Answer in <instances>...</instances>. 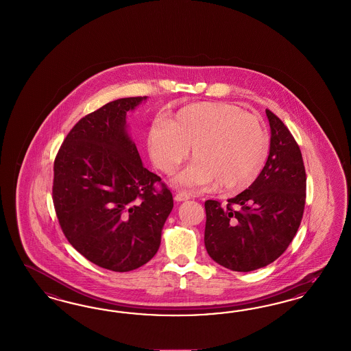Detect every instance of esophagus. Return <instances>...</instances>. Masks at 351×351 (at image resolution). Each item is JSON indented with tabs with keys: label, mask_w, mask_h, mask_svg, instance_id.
<instances>
[{
	"label": "esophagus",
	"mask_w": 351,
	"mask_h": 351,
	"mask_svg": "<svg viewBox=\"0 0 351 351\" xmlns=\"http://www.w3.org/2000/svg\"><path fill=\"white\" fill-rule=\"evenodd\" d=\"M191 199V194L188 191H178L175 194V201L176 202H182V201H188Z\"/></svg>",
	"instance_id": "esophagus-1"
}]
</instances>
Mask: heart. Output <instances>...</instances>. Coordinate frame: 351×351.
Wrapping results in <instances>:
<instances>
[{"instance_id": "1", "label": "heart", "mask_w": 351, "mask_h": 351, "mask_svg": "<svg viewBox=\"0 0 351 351\" xmlns=\"http://www.w3.org/2000/svg\"><path fill=\"white\" fill-rule=\"evenodd\" d=\"M148 147L154 165L172 173L188 158L194 162L176 176L184 186L242 189L252 184L265 166L269 138L261 119L230 103H194L172 119L156 122Z\"/></svg>"}]
</instances>
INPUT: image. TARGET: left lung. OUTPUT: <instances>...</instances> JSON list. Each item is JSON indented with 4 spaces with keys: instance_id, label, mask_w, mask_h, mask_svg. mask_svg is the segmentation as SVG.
I'll return each mask as SVG.
<instances>
[{
    "instance_id": "1",
    "label": "left lung",
    "mask_w": 351,
    "mask_h": 351,
    "mask_svg": "<svg viewBox=\"0 0 351 351\" xmlns=\"http://www.w3.org/2000/svg\"><path fill=\"white\" fill-rule=\"evenodd\" d=\"M270 150L248 189L228 199L204 202L207 254L233 271H252L282 255L296 235L306 199V173L298 143L266 109Z\"/></svg>"
}]
</instances>
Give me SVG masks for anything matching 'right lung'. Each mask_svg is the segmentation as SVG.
Here are the masks:
<instances>
[{"mask_svg":"<svg viewBox=\"0 0 351 351\" xmlns=\"http://www.w3.org/2000/svg\"><path fill=\"white\" fill-rule=\"evenodd\" d=\"M144 100L117 99L81 118L53 162V207L65 238L88 261L119 273L157 254L173 207L128 135V112Z\"/></svg>","mask_w":351,"mask_h":351,"instance_id":"obj_1","label":"right lung"}]
</instances>
